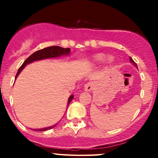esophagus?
<instances>
[{"label": "esophagus", "mask_w": 158, "mask_h": 158, "mask_svg": "<svg viewBox=\"0 0 158 158\" xmlns=\"http://www.w3.org/2000/svg\"><path fill=\"white\" fill-rule=\"evenodd\" d=\"M94 87H95L94 82H88L87 84L85 85V90L87 92H90L93 90Z\"/></svg>", "instance_id": "esophagus-1"}]
</instances>
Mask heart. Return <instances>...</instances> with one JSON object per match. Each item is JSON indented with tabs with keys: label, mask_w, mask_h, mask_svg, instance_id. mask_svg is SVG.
<instances>
[{
	"label": "heart",
	"mask_w": 158,
	"mask_h": 158,
	"mask_svg": "<svg viewBox=\"0 0 158 158\" xmlns=\"http://www.w3.org/2000/svg\"><path fill=\"white\" fill-rule=\"evenodd\" d=\"M106 59V55L104 54H97L96 55H94L93 58V61L96 63H100V62H103L104 60ZM107 62L109 63H112L114 62V58L113 57H109L107 58Z\"/></svg>",
	"instance_id": "heart-1"
}]
</instances>
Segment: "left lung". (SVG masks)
Returning a JSON list of instances; mask_svg holds the SVG:
<instances>
[{
    "instance_id": "left-lung-1",
    "label": "left lung",
    "mask_w": 158,
    "mask_h": 158,
    "mask_svg": "<svg viewBox=\"0 0 158 158\" xmlns=\"http://www.w3.org/2000/svg\"><path fill=\"white\" fill-rule=\"evenodd\" d=\"M130 61H131V63H133V65H135V67H138V66H137V64L135 63V62H134V60L132 59V58H130Z\"/></svg>"
}]
</instances>
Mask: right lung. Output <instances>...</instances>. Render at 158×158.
<instances>
[{
    "label": "right lung",
    "mask_w": 158,
    "mask_h": 158,
    "mask_svg": "<svg viewBox=\"0 0 158 158\" xmlns=\"http://www.w3.org/2000/svg\"><path fill=\"white\" fill-rule=\"evenodd\" d=\"M70 52V49L69 48H63V47H58V46H53V47H46V48H43L40 51H35V53L30 55L27 59L25 60L24 62L23 63V65L19 67V69H18V72L16 75V79L18 77V75L19 74V73L21 72L22 69L24 68L27 64L31 63V62H35V61H38V60H42L45 59V58H57V57H60L62 55H68L69 54ZM73 99V95H71L69 96V100H68V104L70 103L71 101ZM57 124L54 125V126L48 127H44V128H40V129H35L34 131H47V130L52 129L54 127L56 126Z\"/></svg>",
    "instance_id": "obj_1"
}]
</instances>
